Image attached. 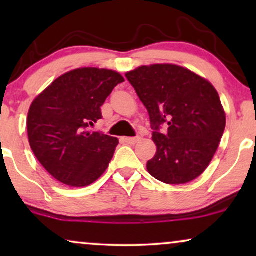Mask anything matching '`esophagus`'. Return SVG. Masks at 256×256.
<instances>
[{
    "instance_id": "esophagus-1",
    "label": "esophagus",
    "mask_w": 256,
    "mask_h": 256,
    "mask_svg": "<svg viewBox=\"0 0 256 256\" xmlns=\"http://www.w3.org/2000/svg\"><path fill=\"white\" fill-rule=\"evenodd\" d=\"M138 140H140V138H124V141L126 143H128V144H135Z\"/></svg>"
}]
</instances>
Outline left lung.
<instances>
[{
    "mask_svg": "<svg viewBox=\"0 0 256 256\" xmlns=\"http://www.w3.org/2000/svg\"><path fill=\"white\" fill-rule=\"evenodd\" d=\"M150 116L157 152L146 169L166 184H185L206 170L218 149L226 115L214 87L190 70L156 64L128 72ZM168 126L162 134L160 128Z\"/></svg>",
    "mask_w": 256,
    "mask_h": 256,
    "instance_id": "8db88e82",
    "label": "left lung"
}]
</instances>
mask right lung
<instances>
[{"label": "right lung", "instance_id": "right-lung-1", "mask_svg": "<svg viewBox=\"0 0 256 256\" xmlns=\"http://www.w3.org/2000/svg\"><path fill=\"white\" fill-rule=\"evenodd\" d=\"M124 82L110 70L76 68L56 79L31 104L26 122L30 146L60 183L87 186L106 171L118 138L88 128L102 118L101 106Z\"/></svg>", "mask_w": 256, "mask_h": 256}]
</instances>
